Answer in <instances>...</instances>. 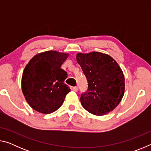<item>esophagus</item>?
<instances>
[{"mask_svg":"<svg viewBox=\"0 0 151 151\" xmlns=\"http://www.w3.org/2000/svg\"><path fill=\"white\" fill-rule=\"evenodd\" d=\"M73 90L75 92H77L78 90V88L77 86H74V87H73Z\"/></svg>","mask_w":151,"mask_h":151,"instance_id":"34e87169","label":"esophagus"}]
</instances>
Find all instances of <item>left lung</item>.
Listing matches in <instances>:
<instances>
[{
    "mask_svg": "<svg viewBox=\"0 0 151 151\" xmlns=\"http://www.w3.org/2000/svg\"><path fill=\"white\" fill-rule=\"evenodd\" d=\"M76 60L88 83L81 96L83 108L94 115L109 113L118 105L124 93L123 73L109 55L99 52L78 53Z\"/></svg>",
    "mask_w": 151,
    "mask_h": 151,
    "instance_id": "8db88e82",
    "label": "left lung"
}]
</instances>
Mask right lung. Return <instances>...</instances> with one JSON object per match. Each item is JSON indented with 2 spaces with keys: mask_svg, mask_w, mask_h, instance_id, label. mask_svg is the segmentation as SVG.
<instances>
[{
  "mask_svg": "<svg viewBox=\"0 0 151 151\" xmlns=\"http://www.w3.org/2000/svg\"><path fill=\"white\" fill-rule=\"evenodd\" d=\"M68 55L50 50L36 55L24 69L22 90L32 108L43 114H50L62 105L70 91L65 84L67 73L60 66Z\"/></svg>",
  "mask_w": 151,
  "mask_h": 151,
  "instance_id": "obj_1",
  "label": "right lung"
}]
</instances>
